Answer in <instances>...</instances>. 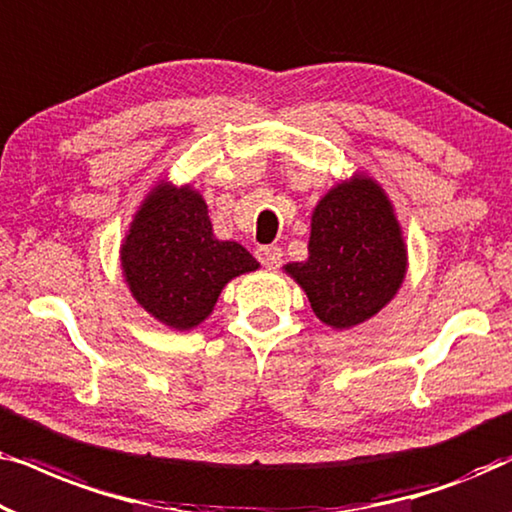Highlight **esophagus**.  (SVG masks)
<instances>
[{
	"label": "esophagus",
	"instance_id": "34e87169",
	"mask_svg": "<svg viewBox=\"0 0 512 512\" xmlns=\"http://www.w3.org/2000/svg\"><path fill=\"white\" fill-rule=\"evenodd\" d=\"M256 258L265 268H277L282 263V249L277 244H263V247L256 249Z\"/></svg>",
	"mask_w": 512,
	"mask_h": 512
}]
</instances>
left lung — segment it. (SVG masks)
<instances>
[{
	"instance_id": "1",
	"label": "left lung",
	"mask_w": 512,
	"mask_h": 512,
	"mask_svg": "<svg viewBox=\"0 0 512 512\" xmlns=\"http://www.w3.org/2000/svg\"><path fill=\"white\" fill-rule=\"evenodd\" d=\"M310 256L286 272L303 286L324 324L349 328L382 310L405 275L401 228L370 179L340 184L312 214Z\"/></svg>"
}]
</instances>
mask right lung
<instances>
[{
	"mask_svg": "<svg viewBox=\"0 0 512 512\" xmlns=\"http://www.w3.org/2000/svg\"><path fill=\"white\" fill-rule=\"evenodd\" d=\"M121 258L137 303L179 331L212 312L230 279L258 268L242 244L216 240L198 193L172 186H158L146 198Z\"/></svg>",
	"mask_w": 512,
	"mask_h": 512,
	"instance_id": "obj_1",
	"label": "right lung"
}]
</instances>
